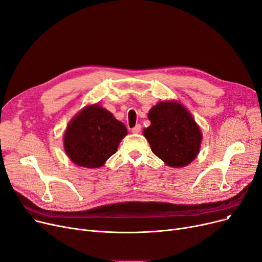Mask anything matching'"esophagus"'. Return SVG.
I'll list each match as a JSON object with an SVG mask.
<instances>
[{
    "label": "esophagus",
    "instance_id": "34e87169",
    "mask_svg": "<svg viewBox=\"0 0 262 262\" xmlns=\"http://www.w3.org/2000/svg\"><path fill=\"white\" fill-rule=\"evenodd\" d=\"M140 130H141V125H140V124H137L135 127L132 128V132H133L134 134H138Z\"/></svg>",
    "mask_w": 262,
    "mask_h": 262
}]
</instances>
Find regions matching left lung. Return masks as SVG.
<instances>
[{
  "label": "left lung",
  "instance_id": "obj_1",
  "mask_svg": "<svg viewBox=\"0 0 262 262\" xmlns=\"http://www.w3.org/2000/svg\"><path fill=\"white\" fill-rule=\"evenodd\" d=\"M151 125L143 129L152 152L171 167H184L200 149L201 133L190 113L177 101H162L147 116Z\"/></svg>",
  "mask_w": 262,
  "mask_h": 262
}]
</instances>
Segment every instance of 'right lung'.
Instances as JSON below:
<instances>
[{
  "label": "right lung",
  "mask_w": 262,
  "mask_h": 262,
  "mask_svg": "<svg viewBox=\"0 0 262 262\" xmlns=\"http://www.w3.org/2000/svg\"><path fill=\"white\" fill-rule=\"evenodd\" d=\"M126 134L125 125L108 110L98 105L88 106L68 125L64 136L65 152L78 166L97 168L117 152Z\"/></svg>",
  "instance_id": "obj_1"
}]
</instances>
